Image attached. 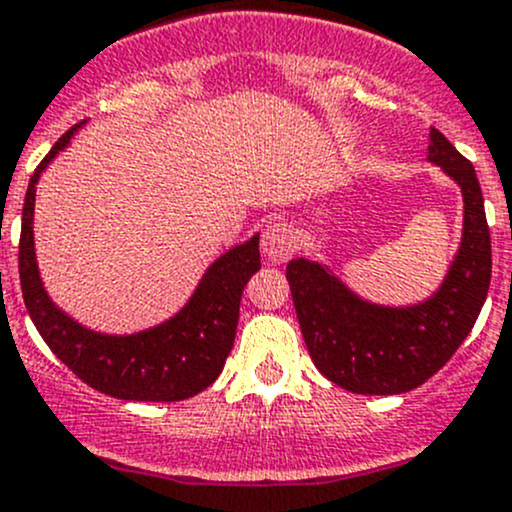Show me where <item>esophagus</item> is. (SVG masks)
Masks as SVG:
<instances>
[{
    "label": "esophagus",
    "instance_id": "obj_1",
    "mask_svg": "<svg viewBox=\"0 0 512 512\" xmlns=\"http://www.w3.org/2000/svg\"><path fill=\"white\" fill-rule=\"evenodd\" d=\"M297 250V238H294L292 225L287 223H270L262 233V252L267 260L284 262Z\"/></svg>",
    "mask_w": 512,
    "mask_h": 512
}]
</instances>
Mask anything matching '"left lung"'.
I'll list each match as a JSON object with an SVG mask.
<instances>
[{"instance_id": "8db88e82", "label": "left lung", "mask_w": 512, "mask_h": 512, "mask_svg": "<svg viewBox=\"0 0 512 512\" xmlns=\"http://www.w3.org/2000/svg\"><path fill=\"white\" fill-rule=\"evenodd\" d=\"M429 159L464 193V240L441 289L424 304L387 309L358 299L326 267L287 265L306 348L321 375L358 395H400L427 383L469 336L491 284V230L476 171L432 129Z\"/></svg>"}]
</instances>
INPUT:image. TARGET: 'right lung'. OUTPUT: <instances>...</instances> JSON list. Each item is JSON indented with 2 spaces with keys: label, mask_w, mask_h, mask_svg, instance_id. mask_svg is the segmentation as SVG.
Instances as JSON below:
<instances>
[{
  "label": "right lung",
  "mask_w": 512,
  "mask_h": 512,
  "mask_svg": "<svg viewBox=\"0 0 512 512\" xmlns=\"http://www.w3.org/2000/svg\"><path fill=\"white\" fill-rule=\"evenodd\" d=\"M83 122L43 157L26 188L19 238V279L26 311L56 358L83 383L117 400L179 402L206 390L233 351L240 297L260 270V238L233 247L208 267L191 301L171 321L134 336H102L68 319L43 292L34 257L36 181Z\"/></svg>",
  "instance_id": "1"
}]
</instances>
